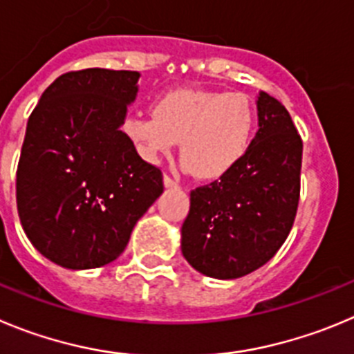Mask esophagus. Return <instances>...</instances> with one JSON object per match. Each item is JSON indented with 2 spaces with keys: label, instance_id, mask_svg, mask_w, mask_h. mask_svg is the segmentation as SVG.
I'll return each mask as SVG.
<instances>
[{
  "label": "esophagus",
  "instance_id": "esophagus-1",
  "mask_svg": "<svg viewBox=\"0 0 354 354\" xmlns=\"http://www.w3.org/2000/svg\"><path fill=\"white\" fill-rule=\"evenodd\" d=\"M176 185H178L176 180H173V178H171V176L164 174V187L171 188V187H176Z\"/></svg>",
  "mask_w": 354,
  "mask_h": 354
}]
</instances>
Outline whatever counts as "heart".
<instances>
[{"label":"heart","instance_id":"heart-1","mask_svg":"<svg viewBox=\"0 0 354 354\" xmlns=\"http://www.w3.org/2000/svg\"><path fill=\"white\" fill-rule=\"evenodd\" d=\"M122 129L147 162L171 153L180 141L183 166L211 181L227 176L246 157L257 111L244 94L180 88L162 95L153 113L129 115Z\"/></svg>","mask_w":354,"mask_h":354}]
</instances>
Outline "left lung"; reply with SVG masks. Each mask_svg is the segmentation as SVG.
I'll return each mask as SVG.
<instances>
[{
  "instance_id": "1",
  "label": "left lung",
  "mask_w": 354,
  "mask_h": 354,
  "mask_svg": "<svg viewBox=\"0 0 354 354\" xmlns=\"http://www.w3.org/2000/svg\"><path fill=\"white\" fill-rule=\"evenodd\" d=\"M259 131L227 176L190 192L181 253L201 274L236 279L269 262L288 237L300 197L302 140L281 102L260 92Z\"/></svg>"
}]
</instances>
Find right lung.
<instances>
[{
  "instance_id": "add662e5",
  "label": "right lung",
  "mask_w": 354,
  "mask_h": 354,
  "mask_svg": "<svg viewBox=\"0 0 354 354\" xmlns=\"http://www.w3.org/2000/svg\"><path fill=\"white\" fill-rule=\"evenodd\" d=\"M138 71L88 68L55 78L26 129L17 209L32 246L57 266L95 269L122 255L164 192L162 173L122 131Z\"/></svg>"
}]
</instances>
